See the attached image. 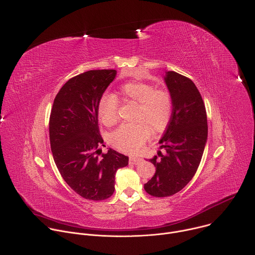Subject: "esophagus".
<instances>
[{"mask_svg":"<svg viewBox=\"0 0 255 255\" xmlns=\"http://www.w3.org/2000/svg\"><path fill=\"white\" fill-rule=\"evenodd\" d=\"M141 162V159L138 157H134V156H130L129 158V163L130 164H138Z\"/></svg>","mask_w":255,"mask_h":255,"instance_id":"obj_1","label":"esophagus"}]
</instances>
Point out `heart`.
I'll use <instances>...</instances> for the list:
<instances>
[{
  "instance_id": "b5f03b06",
  "label": "heart",
  "mask_w": 255,
  "mask_h": 255,
  "mask_svg": "<svg viewBox=\"0 0 255 255\" xmlns=\"http://www.w3.org/2000/svg\"><path fill=\"white\" fill-rule=\"evenodd\" d=\"M120 93L125 101L137 105L132 124H123L115 130L110 141L120 151L135 152L154 132L163 131L170 120L172 100L170 93L165 89L156 88L145 82H129L122 85ZM118 99L115 95L105 93L101 96L97 112L101 122L113 125L118 119Z\"/></svg>"
}]
</instances>
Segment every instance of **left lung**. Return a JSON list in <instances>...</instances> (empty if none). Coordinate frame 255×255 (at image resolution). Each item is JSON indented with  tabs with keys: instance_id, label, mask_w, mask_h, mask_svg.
<instances>
[{
	"instance_id": "8db88e82",
	"label": "left lung",
	"mask_w": 255,
	"mask_h": 255,
	"mask_svg": "<svg viewBox=\"0 0 255 255\" xmlns=\"http://www.w3.org/2000/svg\"><path fill=\"white\" fill-rule=\"evenodd\" d=\"M164 82L172 100V114L159 141L158 156L149 161L156 171L144 184L155 197L171 196L193 178L207 142V116L202 97L195 84L174 71L165 73Z\"/></svg>"
}]
</instances>
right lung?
<instances>
[{"instance_id": "obj_1", "label": "right lung", "mask_w": 255, "mask_h": 255, "mask_svg": "<svg viewBox=\"0 0 255 255\" xmlns=\"http://www.w3.org/2000/svg\"><path fill=\"white\" fill-rule=\"evenodd\" d=\"M116 70H91L68 80L52 107L49 132L54 161L66 183L80 196L104 200L115 190V174L129 158L111 148L99 157L103 139L98 102Z\"/></svg>"}]
</instances>
